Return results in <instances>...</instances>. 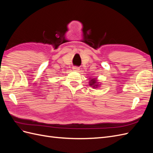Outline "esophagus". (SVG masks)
<instances>
[{
    "label": "esophagus",
    "instance_id": "obj_1",
    "mask_svg": "<svg viewBox=\"0 0 153 153\" xmlns=\"http://www.w3.org/2000/svg\"><path fill=\"white\" fill-rule=\"evenodd\" d=\"M73 71H79L80 68H79V67H78V66H74V67L73 68Z\"/></svg>",
    "mask_w": 153,
    "mask_h": 153
}]
</instances>
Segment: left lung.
I'll list each match as a JSON object with an SVG mask.
<instances>
[{
    "label": "left lung",
    "instance_id": "1",
    "mask_svg": "<svg viewBox=\"0 0 153 153\" xmlns=\"http://www.w3.org/2000/svg\"><path fill=\"white\" fill-rule=\"evenodd\" d=\"M96 78H92V79L90 81V82H89V85H91V86H92V87H97L98 86V85L96 84V80H95Z\"/></svg>",
    "mask_w": 153,
    "mask_h": 153
}]
</instances>
